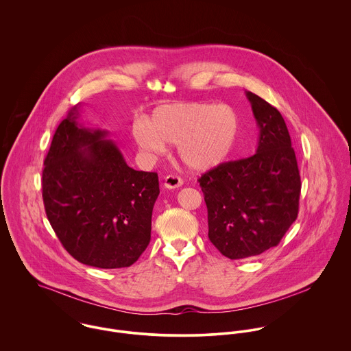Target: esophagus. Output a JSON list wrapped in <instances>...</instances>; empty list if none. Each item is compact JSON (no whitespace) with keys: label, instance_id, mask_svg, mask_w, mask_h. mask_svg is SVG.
<instances>
[{"label":"esophagus","instance_id":"1","mask_svg":"<svg viewBox=\"0 0 351 351\" xmlns=\"http://www.w3.org/2000/svg\"><path fill=\"white\" fill-rule=\"evenodd\" d=\"M182 184H184V181L177 176H166L165 181H163V186L167 189H177V188L182 186Z\"/></svg>","mask_w":351,"mask_h":351}]
</instances>
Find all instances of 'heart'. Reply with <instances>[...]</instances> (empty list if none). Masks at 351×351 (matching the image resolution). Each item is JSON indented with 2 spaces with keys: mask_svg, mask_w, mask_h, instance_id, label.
<instances>
[{
  "mask_svg": "<svg viewBox=\"0 0 351 351\" xmlns=\"http://www.w3.org/2000/svg\"><path fill=\"white\" fill-rule=\"evenodd\" d=\"M241 131V117L228 104L174 102L155 108L149 121L132 125V138L150 158L177 145L182 163L191 170L208 171L221 165L234 150Z\"/></svg>",
  "mask_w": 351,
  "mask_h": 351,
  "instance_id": "obj_1",
  "label": "heart"
}]
</instances>
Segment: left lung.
I'll return each instance as SVG.
<instances>
[{"mask_svg":"<svg viewBox=\"0 0 351 351\" xmlns=\"http://www.w3.org/2000/svg\"><path fill=\"white\" fill-rule=\"evenodd\" d=\"M259 128L255 154L221 163L201 176L208 208V238L230 259L277 246L299 213L301 181L281 113L246 92Z\"/></svg>","mask_w":351,"mask_h":351,"instance_id":"left-lung-1","label":"left lung"}]
</instances>
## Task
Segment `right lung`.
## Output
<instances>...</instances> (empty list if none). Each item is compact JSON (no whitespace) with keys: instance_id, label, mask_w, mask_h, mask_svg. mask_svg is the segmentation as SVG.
Masks as SVG:
<instances>
[{"instance_id":"obj_1","label":"right lung","mask_w":351,"mask_h":351,"mask_svg":"<svg viewBox=\"0 0 351 351\" xmlns=\"http://www.w3.org/2000/svg\"><path fill=\"white\" fill-rule=\"evenodd\" d=\"M82 105L73 106L59 124L45 159L46 213L78 262L128 267L150 243L158 174L134 170L106 130L85 127Z\"/></svg>"}]
</instances>
